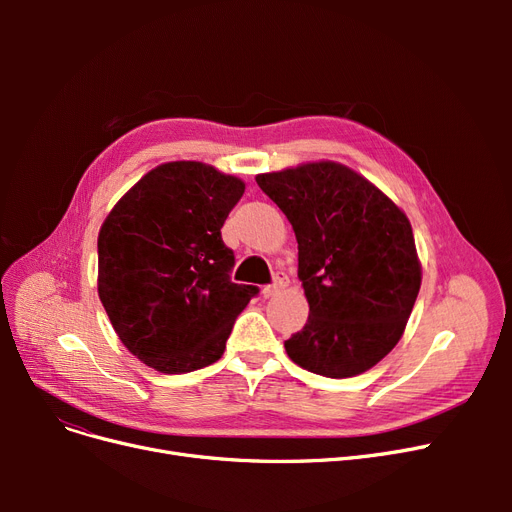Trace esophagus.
Instances as JSON below:
<instances>
[{
    "label": "esophagus",
    "mask_w": 512,
    "mask_h": 512,
    "mask_svg": "<svg viewBox=\"0 0 512 512\" xmlns=\"http://www.w3.org/2000/svg\"><path fill=\"white\" fill-rule=\"evenodd\" d=\"M288 286V278H286V274H278L276 276V280H274V284H270V286H265L263 290H261V294L265 299H272V297H276V294L282 290V288H286Z\"/></svg>",
    "instance_id": "obj_1"
}]
</instances>
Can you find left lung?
Here are the masks:
<instances>
[{
  "label": "left lung",
  "mask_w": 512,
  "mask_h": 512,
  "mask_svg": "<svg viewBox=\"0 0 512 512\" xmlns=\"http://www.w3.org/2000/svg\"><path fill=\"white\" fill-rule=\"evenodd\" d=\"M292 224L309 319L284 348L299 367L353 378L405 334L421 288L407 213L338 161L255 176Z\"/></svg>",
  "instance_id": "8db88e82"
}]
</instances>
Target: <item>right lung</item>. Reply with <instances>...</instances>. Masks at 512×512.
<instances>
[{
    "label": "right lung",
    "mask_w": 512,
    "mask_h": 512,
    "mask_svg": "<svg viewBox=\"0 0 512 512\" xmlns=\"http://www.w3.org/2000/svg\"><path fill=\"white\" fill-rule=\"evenodd\" d=\"M245 182L203 161L147 172L107 213L97 238V292L128 351L159 373L224 355L257 286L230 282L222 226Z\"/></svg>",
    "instance_id": "obj_1"
}]
</instances>
